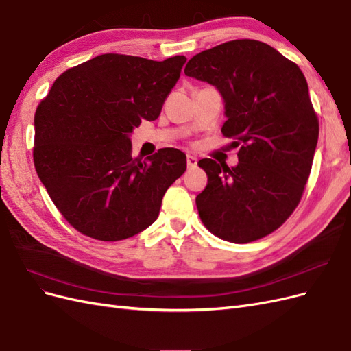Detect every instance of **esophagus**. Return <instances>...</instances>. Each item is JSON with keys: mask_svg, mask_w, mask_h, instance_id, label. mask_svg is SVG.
Instances as JSON below:
<instances>
[{"mask_svg": "<svg viewBox=\"0 0 351 351\" xmlns=\"http://www.w3.org/2000/svg\"><path fill=\"white\" fill-rule=\"evenodd\" d=\"M187 167L189 168H195L197 167V158L195 155H187Z\"/></svg>", "mask_w": 351, "mask_h": 351, "instance_id": "obj_1", "label": "esophagus"}]
</instances>
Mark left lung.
Listing matches in <instances>:
<instances>
[{
    "mask_svg": "<svg viewBox=\"0 0 351 351\" xmlns=\"http://www.w3.org/2000/svg\"><path fill=\"white\" fill-rule=\"evenodd\" d=\"M184 74L215 86L221 132L239 146L236 167L199 161L208 174L196 197L202 222L232 243L268 236L299 205L319 136L302 70L268 44L237 39L199 52Z\"/></svg>",
    "mask_w": 351,
    "mask_h": 351,
    "instance_id": "1",
    "label": "left lung"
}]
</instances>
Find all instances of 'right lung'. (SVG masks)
<instances>
[{
	"label": "right lung",
	"instance_id": "obj_1",
	"mask_svg": "<svg viewBox=\"0 0 351 351\" xmlns=\"http://www.w3.org/2000/svg\"><path fill=\"white\" fill-rule=\"evenodd\" d=\"M186 60L102 54L62 73L39 104L36 173L82 234L117 241L146 230L186 171V154L176 147L146 161L130 154L134 127L158 119Z\"/></svg>",
	"mask_w": 351,
	"mask_h": 351
}]
</instances>
